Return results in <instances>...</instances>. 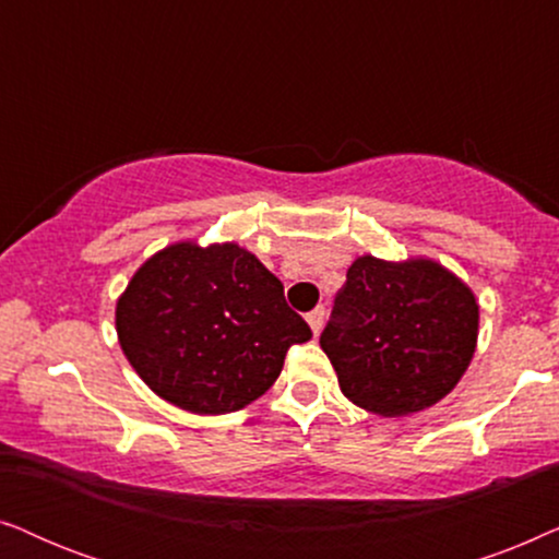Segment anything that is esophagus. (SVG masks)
<instances>
[{
	"mask_svg": "<svg viewBox=\"0 0 559 559\" xmlns=\"http://www.w3.org/2000/svg\"><path fill=\"white\" fill-rule=\"evenodd\" d=\"M323 320H325V308H316L312 312H308V325L312 333H320V328H323Z\"/></svg>",
	"mask_w": 559,
	"mask_h": 559,
	"instance_id": "1",
	"label": "esophagus"
}]
</instances>
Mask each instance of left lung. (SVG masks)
Masks as SVG:
<instances>
[{"label": "left lung", "instance_id": "left-lung-1", "mask_svg": "<svg viewBox=\"0 0 559 559\" xmlns=\"http://www.w3.org/2000/svg\"><path fill=\"white\" fill-rule=\"evenodd\" d=\"M476 346V295L430 257H356L320 335L341 392L381 417L438 404L461 381Z\"/></svg>", "mask_w": 559, "mask_h": 559}]
</instances>
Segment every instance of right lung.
Returning <instances> with one entry per match:
<instances>
[{
	"label": "right lung",
	"instance_id": "right-lung-1",
	"mask_svg": "<svg viewBox=\"0 0 559 559\" xmlns=\"http://www.w3.org/2000/svg\"><path fill=\"white\" fill-rule=\"evenodd\" d=\"M127 361L159 400L193 415H226L277 381L293 343L312 338L285 287L236 241L167 243L117 300Z\"/></svg>",
	"mask_w": 559,
	"mask_h": 559
}]
</instances>
